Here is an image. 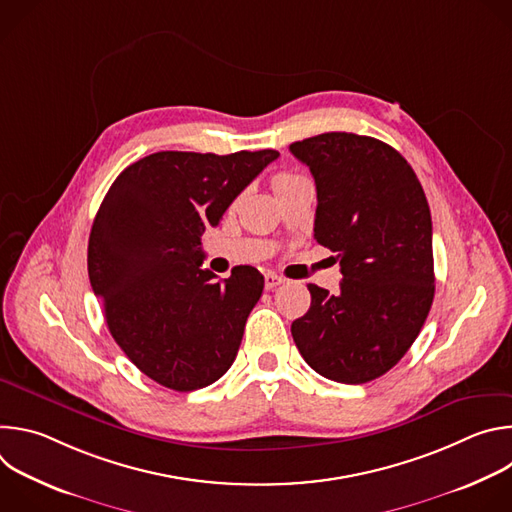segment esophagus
<instances>
[{
	"mask_svg": "<svg viewBox=\"0 0 512 512\" xmlns=\"http://www.w3.org/2000/svg\"><path fill=\"white\" fill-rule=\"evenodd\" d=\"M285 279L277 273H265V289H273L277 285H281Z\"/></svg>",
	"mask_w": 512,
	"mask_h": 512,
	"instance_id": "esophagus-1",
	"label": "esophagus"
}]
</instances>
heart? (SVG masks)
I'll return each instance as SVG.
<instances>
[{"mask_svg": "<svg viewBox=\"0 0 512 512\" xmlns=\"http://www.w3.org/2000/svg\"><path fill=\"white\" fill-rule=\"evenodd\" d=\"M298 180H302V178L296 176V174L279 172V174L273 176V188H275V192H279L281 188H285V186H289V184H294V182H298Z\"/></svg>", "mask_w": 512, "mask_h": 512, "instance_id": "1", "label": "heart"}]
</instances>
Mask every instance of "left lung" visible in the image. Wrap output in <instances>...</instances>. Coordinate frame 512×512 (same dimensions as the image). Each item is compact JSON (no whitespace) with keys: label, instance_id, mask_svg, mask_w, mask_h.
<instances>
[{"label":"left lung","instance_id":"obj_1","mask_svg":"<svg viewBox=\"0 0 512 512\" xmlns=\"http://www.w3.org/2000/svg\"><path fill=\"white\" fill-rule=\"evenodd\" d=\"M316 182L314 239L340 261V291L308 285L291 336L322 377L369 383L403 358L429 314L435 277L425 192L391 145L330 131L289 145Z\"/></svg>","mask_w":512,"mask_h":512}]
</instances>
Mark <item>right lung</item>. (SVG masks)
I'll list each match as a JSON object with an SVG mask.
<instances>
[{"mask_svg":"<svg viewBox=\"0 0 512 512\" xmlns=\"http://www.w3.org/2000/svg\"><path fill=\"white\" fill-rule=\"evenodd\" d=\"M277 158L158 152L105 194L89 237L91 287L119 348L162 387L202 389L231 369L263 275L245 265L216 281L200 269V237Z\"/></svg>","mask_w":512,"mask_h":512,"instance_id":"1","label":"right lung"}]
</instances>
